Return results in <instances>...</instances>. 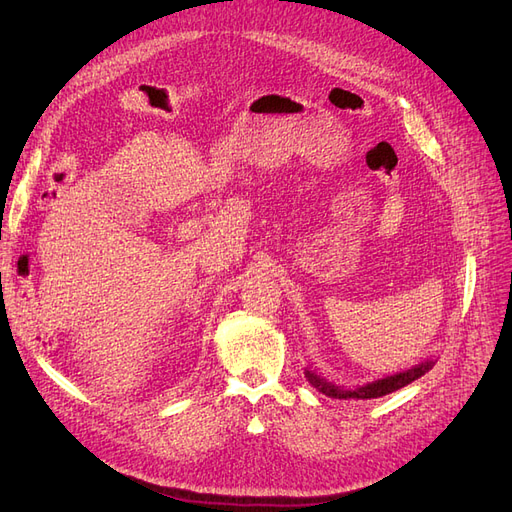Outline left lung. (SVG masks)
Instances as JSON below:
<instances>
[{
	"instance_id": "obj_1",
	"label": "left lung",
	"mask_w": 512,
	"mask_h": 512,
	"mask_svg": "<svg viewBox=\"0 0 512 512\" xmlns=\"http://www.w3.org/2000/svg\"><path fill=\"white\" fill-rule=\"evenodd\" d=\"M431 367H433V361L427 359L410 369L397 371V374H393V376H386V378H380L374 382H367L363 386H356V389H344V386H337L329 380H324L322 376L316 374L314 369H309V367L305 369V378L309 380V384L314 386V389H318L322 395L333 397V399H376L382 395H389L397 389H404V386H408L410 382L425 376Z\"/></svg>"
}]
</instances>
